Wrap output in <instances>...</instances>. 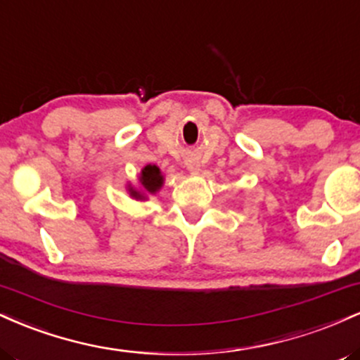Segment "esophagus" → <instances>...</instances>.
I'll use <instances>...</instances> for the list:
<instances>
[{
    "label": "esophagus",
    "mask_w": 360,
    "mask_h": 360,
    "mask_svg": "<svg viewBox=\"0 0 360 360\" xmlns=\"http://www.w3.org/2000/svg\"><path fill=\"white\" fill-rule=\"evenodd\" d=\"M186 167H188V171L193 172V174H198V172H200V160H198L196 157H189V159L186 160Z\"/></svg>",
    "instance_id": "1"
}]
</instances>
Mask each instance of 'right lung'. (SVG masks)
Returning <instances> with one entry per match:
<instances>
[{"mask_svg": "<svg viewBox=\"0 0 360 360\" xmlns=\"http://www.w3.org/2000/svg\"><path fill=\"white\" fill-rule=\"evenodd\" d=\"M139 181H140V186H142V189L128 188V191H130V196L135 198V200H146L147 194H155L160 188H162L164 176L160 174L159 167L148 164V166L143 167L142 172H140Z\"/></svg>", "mask_w": 360, "mask_h": 360, "instance_id": "add662e5", "label": "right lung"}]
</instances>
